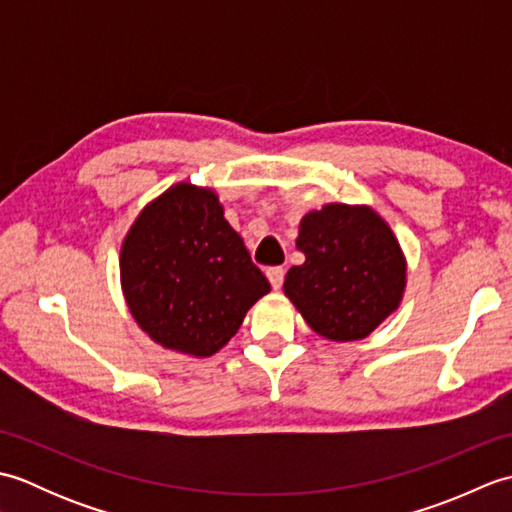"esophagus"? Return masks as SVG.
<instances>
[{
	"label": "esophagus",
	"mask_w": 512,
	"mask_h": 512,
	"mask_svg": "<svg viewBox=\"0 0 512 512\" xmlns=\"http://www.w3.org/2000/svg\"><path fill=\"white\" fill-rule=\"evenodd\" d=\"M284 275H286V270L281 266H273V268L266 270V277L270 281V286H273L275 290H279L281 284H284Z\"/></svg>",
	"instance_id": "34e87169"
}]
</instances>
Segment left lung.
Segmentation results:
<instances>
[{
    "label": "left lung",
    "mask_w": 512,
    "mask_h": 512,
    "mask_svg": "<svg viewBox=\"0 0 512 512\" xmlns=\"http://www.w3.org/2000/svg\"><path fill=\"white\" fill-rule=\"evenodd\" d=\"M306 255L284 279V295L323 339L361 341L400 306L407 259L389 224L367 204L330 202L301 217Z\"/></svg>",
    "instance_id": "left-lung-1"
}]
</instances>
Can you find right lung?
<instances>
[{"mask_svg": "<svg viewBox=\"0 0 512 512\" xmlns=\"http://www.w3.org/2000/svg\"><path fill=\"white\" fill-rule=\"evenodd\" d=\"M121 288L140 330L180 354L220 352L270 292L209 187L178 182L138 213L121 246Z\"/></svg>", "mask_w": 512, "mask_h": 512, "instance_id": "1", "label": "right lung"}]
</instances>
